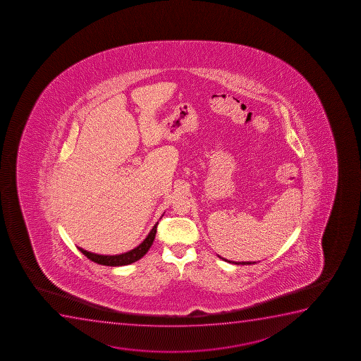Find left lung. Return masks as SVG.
Returning a JSON list of instances; mask_svg holds the SVG:
<instances>
[{
    "instance_id": "8db88e82",
    "label": "left lung",
    "mask_w": 361,
    "mask_h": 361,
    "mask_svg": "<svg viewBox=\"0 0 361 361\" xmlns=\"http://www.w3.org/2000/svg\"><path fill=\"white\" fill-rule=\"evenodd\" d=\"M217 256H219V255H217ZM219 257H220V259H224V261H226V262H231V261H227V259H224V257H221V256H219ZM232 263H235V264H254V263H256V262H232Z\"/></svg>"
}]
</instances>
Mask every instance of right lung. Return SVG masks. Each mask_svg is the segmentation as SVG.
I'll list each match as a JSON object with an SVG mask.
<instances>
[{"label":"right lung","mask_w":361,"mask_h":361,"mask_svg":"<svg viewBox=\"0 0 361 361\" xmlns=\"http://www.w3.org/2000/svg\"><path fill=\"white\" fill-rule=\"evenodd\" d=\"M163 217V215H161ZM157 224L153 226V228L149 231L147 237L145 238L144 242H141L139 245L132 249V250L123 252L119 255H99L90 252V251L85 250L78 246V250L81 251L82 254L87 256L88 259H92L93 262L99 263L102 266H111V267H119V266H127L130 263L139 261L141 257H144L146 252L149 250V247L153 244L156 233H157Z\"/></svg>","instance_id":"add662e5"}]
</instances>
